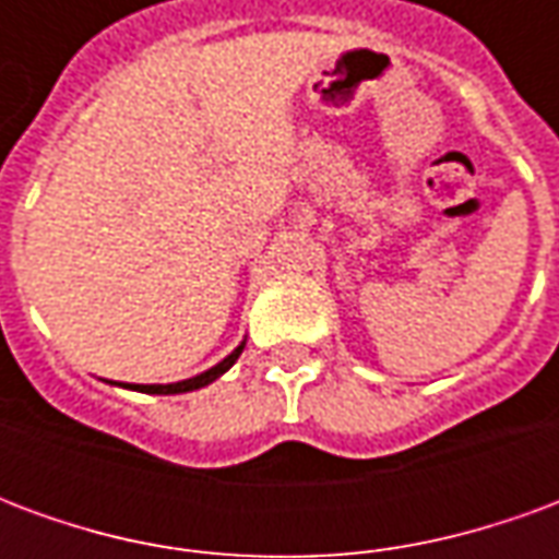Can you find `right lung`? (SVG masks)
<instances>
[{"label": "right lung", "instance_id": "1", "mask_svg": "<svg viewBox=\"0 0 559 559\" xmlns=\"http://www.w3.org/2000/svg\"><path fill=\"white\" fill-rule=\"evenodd\" d=\"M245 350V341L236 347V350L230 353V356H224L218 365H212L209 371H203V374L197 377H188V380H179V383H152V386H140V383H128V389H134V392H146V395H179V392H194V389H203L209 386L212 380H218L224 371H230L233 362L239 359V353Z\"/></svg>", "mask_w": 559, "mask_h": 559}]
</instances>
